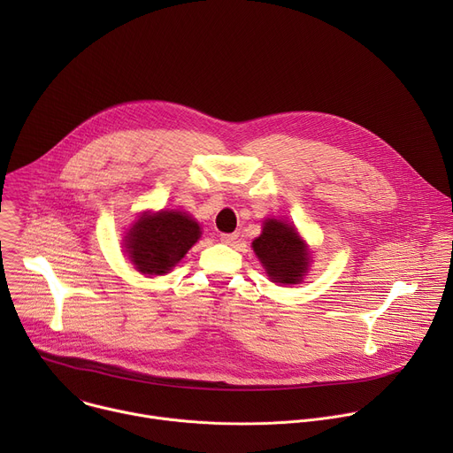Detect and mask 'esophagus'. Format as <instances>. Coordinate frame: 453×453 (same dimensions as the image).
Wrapping results in <instances>:
<instances>
[{
  "instance_id": "obj_1",
  "label": "esophagus",
  "mask_w": 453,
  "mask_h": 453,
  "mask_svg": "<svg viewBox=\"0 0 453 453\" xmlns=\"http://www.w3.org/2000/svg\"><path fill=\"white\" fill-rule=\"evenodd\" d=\"M236 238H238V233H224V234H220L222 243H227V245L234 243V242H236Z\"/></svg>"
}]
</instances>
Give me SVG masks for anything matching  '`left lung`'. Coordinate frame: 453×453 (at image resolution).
<instances>
[{
    "mask_svg": "<svg viewBox=\"0 0 453 453\" xmlns=\"http://www.w3.org/2000/svg\"><path fill=\"white\" fill-rule=\"evenodd\" d=\"M252 249L274 283H299L308 269L306 245L292 226L276 219L265 222Z\"/></svg>",
    "mask_w": 453,
    "mask_h": 453,
    "instance_id": "1",
    "label": "left lung"
}]
</instances>
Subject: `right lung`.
Returning <instances> with one entry per match:
<instances>
[{"label": "right lung", "mask_w": 453, "mask_h": 453, "mask_svg": "<svg viewBox=\"0 0 453 453\" xmlns=\"http://www.w3.org/2000/svg\"><path fill=\"white\" fill-rule=\"evenodd\" d=\"M201 236V227L180 211L143 215L128 231V257L143 274H166Z\"/></svg>", "instance_id": "right-lung-1"}]
</instances>
